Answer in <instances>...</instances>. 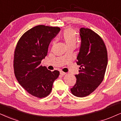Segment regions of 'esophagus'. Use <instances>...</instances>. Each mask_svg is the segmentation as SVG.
I'll return each mask as SVG.
<instances>
[{
    "mask_svg": "<svg viewBox=\"0 0 121 121\" xmlns=\"http://www.w3.org/2000/svg\"><path fill=\"white\" fill-rule=\"evenodd\" d=\"M60 74H61V75L64 76V75H65V73L63 72V71H60Z\"/></svg>",
    "mask_w": 121,
    "mask_h": 121,
    "instance_id": "34e87169",
    "label": "esophagus"
}]
</instances>
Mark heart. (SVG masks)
<instances>
[{
    "instance_id": "b5f03b06",
    "label": "heart",
    "mask_w": 121,
    "mask_h": 121,
    "mask_svg": "<svg viewBox=\"0 0 121 121\" xmlns=\"http://www.w3.org/2000/svg\"><path fill=\"white\" fill-rule=\"evenodd\" d=\"M62 38L67 47L74 46L77 41L76 33L73 29L68 28L65 30L62 35Z\"/></svg>"
}]
</instances>
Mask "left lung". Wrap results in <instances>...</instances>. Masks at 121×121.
<instances>
[{
    "label": "left lung",
    "instance_id": "1",
    "mask_svg": "<svg viewBox=\"0 0 121 121\" xmlns=\"http://www.w3.org/2000/svg\"><path fill=\"white\" fill-rule=\"evenodd\" d=\"M80 35L81 43L77 64L80 67L71 91L76 96L85 97L92 93L103 80L108 55L103 40L94 31L81 28Z\"/></svg>",
    "mask_w": 121,
    "mask_h": 121
}]
</instances>
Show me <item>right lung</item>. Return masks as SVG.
Wrapping results in <instances>:
<instances>
[{
    "label": "right lung",
    "instance_id": "right-lung-1",
    "mask_svg": "<svg viewBox=\"0 0 121 121\" xmlns=\"http://www.w3.org/2000/svg\"><path fill=\"white\" fill-rule=\"evenodd\" d=\"M60 30L44 25L34 27L21 37L15 49V76L26 91L37 98L47 96L59 75L57 70L52 72L42 66L41 62L47 56L50 41Z\"/></svg>",
    "mask_w": 121,
    "mask_h": 121
}]
</instances>
